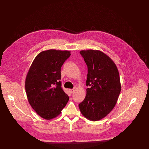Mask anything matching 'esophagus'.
I'll return each mask as SVG.
<instances>
[{
    "mask_svg": "<svg viewBox=\"0 0 149 149\" xmlns=\"http://www.w3.org/2000/svg\"><path fill=\"white\" fill-rule=\"evenodd\" d=\"M70 92H71V93H74V92L75 91V88H73V89H70Z\"/></svg>",
    "mask_w": 149,
    "mask_h": 149,
    "instance_id": "1",
    "label": "esophagus"
}]
</instances>
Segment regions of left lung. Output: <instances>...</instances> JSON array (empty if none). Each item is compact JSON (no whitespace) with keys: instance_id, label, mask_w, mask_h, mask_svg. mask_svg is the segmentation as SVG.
Segmentation results:
<instances>
[{"instance_id":"8db88e82","label":"left lung","mask_w":149,"mask_h":149,"mask_svg":"<svg viewBox=\"0 0 149 149\" xmlns=\"http://www.w3.org/2000/svg\"><path fill=\"white\" fill-rule=\"evenodd\" d=\"M88 67L86 96L79 104L81 114L89 120L98 121L114 109L121 91L118 70L114 61L99 50L79 52Z\"/></svg>"}]
</instances>
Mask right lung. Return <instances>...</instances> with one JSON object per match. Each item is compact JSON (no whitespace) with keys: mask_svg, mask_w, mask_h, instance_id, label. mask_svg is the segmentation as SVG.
<instances>
[{"mask_svg":"<svg viewBox=\"0 0 149 149\" xmlns=\"http://www.w3.org/2000/svg\"><path fill=\"white\" fill-rule=\"evenodd\" d=\"M70 51L49 49L39 53L27 73L25 90L32 109L42 118L51 120L61 113L69 100L61 87V68Z\"/></svg>","mask_w":149,"mask_h":149,"instance_id":"add662e5","label":"right lung"}]
</instances>
